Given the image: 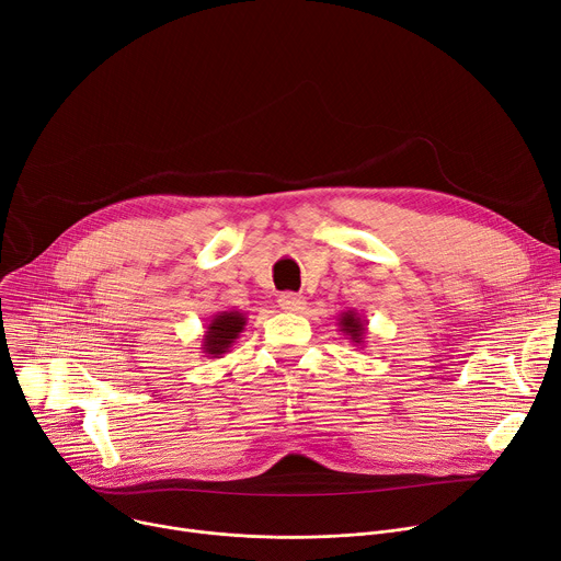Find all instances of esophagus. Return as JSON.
<instances>
[{
    "label": "esophagus",
    "mask_w": 561,
    "mask_h": 561,
    "mask_svg": "<svg viewBox=\"0 0 561 561\" xmlns=\"http://www.w3.org/2000/svg\"><path fill=\"white\" fill-rule=\"evenodd\" d=\"M279 307L290 313H302L307 309V297L297 293H282L279 295Z\"/></svg>",
    "instance_id": "34e87169"
}]
</instances>
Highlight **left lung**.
Returning <instances> with one entry per match:
<instances>
[{"instance_id":"left-lung-1","label":"left lung","mask_w":561,"mask_h":561,"mask_svg":"<svg viewBox=\"0 0 561 561\" xmlns=\"http://www.w3.org/2000/svg\"><path fill=\"white\" fill-rule=\"evenodd\" d=\"M339 327H341L343 335H347V339L352 341V345H356V347H363V345H365L367 322L363 320L360 313H356L354 309L341 313V316H339Z\"/></svg>"}]
</instances>
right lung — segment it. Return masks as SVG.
<instances>
[{"instance_id":"right-lung-1","label":"right lung","mask_w":561,"mask_h":561,"mask_svg":"<svg viewBox=\"0 0 561 561\" xmlns=\"http://www.w3.org/2000/svg\"><path fill=\"white\" fill-rule=\"evenodd\" d=\"M248 318L245 313L232 309V311H218L211 316L209 324L205 327V333L201 339V350L207 358H220L226 352L232 350L241 331L245 329Z\"/></svg>"}]
</instances>
